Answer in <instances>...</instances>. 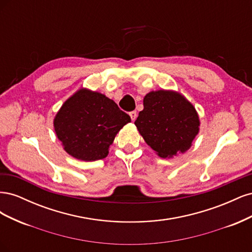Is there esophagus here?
<instances>
[{"instance_id": "esophagus-1", "label": "esophagus", "mask_w": 252, "mask_h": 252, "mask_svg": "<svg viewBox=\"0 0 252 252\" xmlns=\"http://www.w3.org/2000/svg\"><path fill=\"white\" fill-rule=\"evenodd\" d=\"M129 116H130L131 121H134L136 119V116H138V114H136V111H131V112H129Z\"/></svg>"}]
</instances>
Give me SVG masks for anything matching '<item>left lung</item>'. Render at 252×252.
<instances>
[{"label":"left lung","instance_id":"8db88e82","mask_svg":"<svg viewBox=\"0 0 252 252\" xmlns=\"http://www.w3.org/2000/svg\"><path fill=\"white\" fill-rule=\"evenodd\" d=\"M134 125L148 146L163 158L184 154L200 130L194 106L173 90L150 91Z\"/></svg>","mask_w":252,"mask_h":252}]
</instances>
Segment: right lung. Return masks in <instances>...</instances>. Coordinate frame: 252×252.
I'll return each instance as SVG.
<instances>
[{
    "instance_id": "right-lung-1",
    "label": "right lung",
    "mask_w": 252,
    "mask_h": 252,
    "mask_svg": "<svg viewBox=\"0 0 252 252\" xmlns=\"http://www.w3.org/2000/svg\"><path fill=\"white\" fill-rule=\"evenodd\" d=\"M130 121L105 94L81 88L64 102L53 127L68 155L93 162L108 156L117 133Z\"/></svg>"
}]
</instances>
